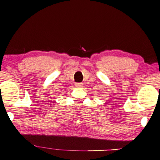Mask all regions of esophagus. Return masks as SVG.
I'll use <instances>...</instances> for the list:
<instances>
[{
    "label": "esophagus",
    "mask_w": 160,
    "mask_h": 160,
    "mask_svg": "<svg viewBox=\"0 0 160 160\" xmlns=\"http://www.w3.org/2000/svg\"><path fill=\"white\" fill-rule=\"evenodd\" d=\"M82 86V83H75V87H77V88H81V87Z\"/></svg>",
    "instance_id": "esophagus-1"
}]
</instances>
